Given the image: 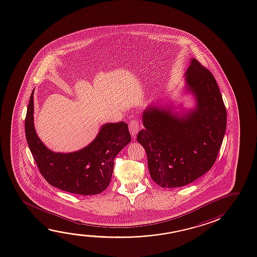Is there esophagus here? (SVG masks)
I'll return each mask as SVG.
<instances>
[{
    "mask_svg": "<svg viewBox=\"0 0 257 257\" xmlns=\"http://www.w3.org/2000/svg\"><path fill=\"white\" fill-rule=\"evenodd\" d=\"M129 131H130L131 135H133V137H135L138 134V132L140 131V123L137 119L131 120L129 122Z\"/></svg>",
    "mask_w": 257,
    "mask_h": 257,
    "instance_id": "34e87169",
    "label": "esophagus"
}]
</instances>
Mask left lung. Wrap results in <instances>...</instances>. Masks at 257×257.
Listing matches in <instances>:
<instances>
[{"mask_svg":"<svg viewBox=\"0 0 257 257\" xmlns=\"http://www.w3.org/2000/svg\"><path fill=\"white\" fill-rule=\"evenodd\" d=\"M197 107L185 116L150 107L137 141L146 150L151 179L162 188L190 184L215 162L225 134L227 112L212 73L197 59L186 72Z\"/></svg>","mask_w":257,"mask_h":257,"instance_id":"8db88e82","label":"left lung"}]
</instances>
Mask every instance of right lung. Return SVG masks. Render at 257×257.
<instances>
[{"label":"right lung","instance_id":"1","mask_svg":"<svg viewBox=\"0 0 257 257\" xmlns=\"http://www.w3.org/2000/svg\"><path fill=\"white\" fill-rule=\"evenodd\" d=\"M34 91L25 119L28 146L45 181L59 190L79 195H95L106 190L114 171V159L131 142L124 122L103 125L94 141L74 153H54L40 141L34 127Z\"/></svg>","mask_w":257,"mask_h":257}]
</instances>
